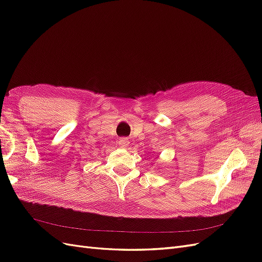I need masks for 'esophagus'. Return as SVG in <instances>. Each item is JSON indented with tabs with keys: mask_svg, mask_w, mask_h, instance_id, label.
I'll return each instance as SVG.
<instances>
[{
	"mask_svg": "<svg viewBox=\"0 0 262 262\" xmlns=\"http://www.w3.org/2000/svg\"><path fill=\"white\" fill-rule=\"evenodd\" d=\"M118 144L120 145L121 147H123V148L128 147V145H129V140L126 139V138H121V139H119V141H118Z\"/></svg>",
	"mask_w": 262,
	"mask_h": 262,
	"instance_id": "obj_1",
	"label": "esophagus"
}]
</instances>
